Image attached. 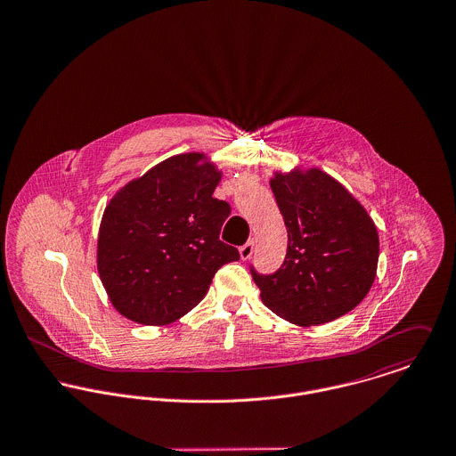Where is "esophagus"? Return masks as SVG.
<instances>
[{
  "label": "esophagus",
  "instance_id": "1",
  "mask_svg": "<svg viewBox=\"0 0 456 456\" xmlns=\"http://www.w3.org/2000/svg\"><path fill=\"white\" fill-rule=\"evenodd\" d=\"M253 253V241H248V243H245L243 247H240V255H241V258L243 260H248L250 256H252Z\"/></svg>",
  "mask_w": 456,
  "mask_h": 456
}]
</instances>
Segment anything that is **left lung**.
<instances>
[{"instance_id":"1","label":"left lung","mask_w":456,"mask_h":456,"mask_svg":"<svg viewBox=\"0 0 456 456\" xmlns=\"http://www.w3.org/2000/svg\"><path fill=\"white\" fill-rule=\"evenodd\" d=\"M289 232L280 269L262 274L250 265L260 299L297 325L332 322L362 303L372 287L379 240L367 211L320 169L271 180Z\"/></svg>"}]
</instances>
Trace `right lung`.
Returning <instances> with one entry per match:
<instances>
[{
	"instance_id": "obj_1",
	"label": "right lung",
	"mask_w": 456,
	"mask_h": 456,
	"mask_svg": "<svg viewBox=\"0 0 456 456\" xmlns=\"http://www.w3.org/2000/svg\"><path fill=\"white\" fill-rule=\"evenodd\" d=\"M201 153L175 155L127 183L102 215L98 271L126 318L166 325L203 301L215 273L240 258L220 241L231 204L213 198L220 173Z\"/></svg>"
}]
</instances>
